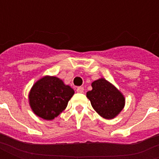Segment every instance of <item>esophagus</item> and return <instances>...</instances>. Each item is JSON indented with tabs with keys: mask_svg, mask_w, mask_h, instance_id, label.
I'll return each instance as SVG.
<instances>
[{
	"mask_svg": "<svg viewBox=\"0 0 159 159\" xmlns=\"http://www.w3.org/2000/svg\"><path fill=\"white\" fill-rule=\"evenodd\" d=\"M83 91H84V88L83 87H78L76 89V92L77 93H83Z\"/></svg>",
	"mask_w": 159,
	"mask_h": 159,
	"instance_id": "34e87169",
	"label": "esophagus"
}]
</instances>
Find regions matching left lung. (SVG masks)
<instances>
[{
	"instance_id": "1",
	"label": "left lung",
	"mask_w": 159,
	"mask_h": 159,
	"mask_svg": "<svg viewBox=\"0 0 159 159\" xmlns=\"http://www.w3.org/2000/svg\"><path fill=\"white\" fill-rule=\"evenodd\" d=\"M93 89L87 93V97L99 115L107 119L117 116L124 107L123 94L106 79L94 81Z\"/></svg>"
}]
</instances>
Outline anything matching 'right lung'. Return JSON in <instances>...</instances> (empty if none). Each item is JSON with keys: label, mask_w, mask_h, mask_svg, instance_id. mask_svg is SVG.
I'll list each match as a JSON object with an SVG mask.
<instances>
[{"label": "right lung", "mask_w": 159, "mask_h": 159, "mask_svg": "<svg viewBox=\"0 0 159 159\" xmlns=\"http://www.w3.org/2000/svg\"><path fill=\"white\" fill-rule=\"evenodd\" d=\"M74 90L55 76H44L37 81L30 93L33 111L46 120H52L67 107Z\"/></svg>", "instance_id": "right-lung-1"}]
</instances>
